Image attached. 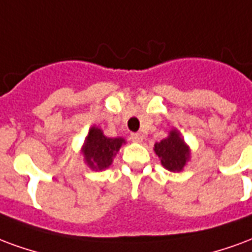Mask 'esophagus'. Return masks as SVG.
Wrapping results in <instances>:
<instances>
[{
  "label": "esophagus",
  "mask_w": 252,
  "mask_h": 252,
  "mask_svg": "<svg viewBox=\"0 0 252 252\" xmlns=\"http://www.w3.org/2000/svg\"><path fill=\"white\" fill-rule=\"evenodd\" d=\"M130 139H131L133 142H137V144H139V142H142L144 137H142V135L138 133H133L131 135H130Z\"/></svg>",
  "instance_id": "34e87169"
}]
</instances>
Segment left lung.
Here are the masks:
<instances>
[{"label":"left lung","mask_w":252,"mask_h":252,"mask_svg":"<svg viewBox=\"0 0 252 252\" xmlns=\"http://www.w3.org/2000/svg\"><path fill=\"white\" fill-rule=\"evenodd\" d=\"M154 152L161 159V164L170 172H180L183 170L188 162L189 148L185 145L184 139L181 138V134L173 128L169 135L161 142H156Z\"/></svg>","instance_id":"1"}]
</instances>
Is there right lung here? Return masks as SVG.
I'll list each match as a JSON object with an SVG mask.
<instances>
[{
	"mask_svg": "<svg viewBox=\"0 0 252 252\" xmlns=\"http://www.w3.org/2000/svg\"><path fill=\"white\" fill-rule=\"evenodd\" d=\"M126 141L124 138H108L96 126H93L86 137L82 153L84 161L93 170H103L113 164V158Z\"/></svg>",
	"mask_w": 252,
	"mask_h": 252,
	"instance_id": "1",
	"label": "right lung"
}]
</instances>
